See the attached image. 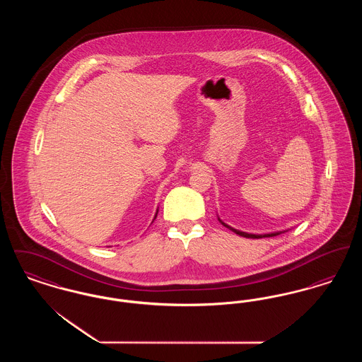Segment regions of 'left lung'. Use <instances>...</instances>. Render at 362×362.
<instances>
[{
  "label": "left lung",
  "instance_id": "obj_1",
  "mask_svg": "<svg viewBox=\"0 0 362 362\" xmlns=\"http://www.w3.org/2000/svg\"><path fill=\"white\" fill-rule=\"evenodd\" d=\"M218 221L221 223V224L226 226L228 229H230L232 232H235L236 235H239V236H243V238H248V239H262V238H273V236H276V235H281V233H284V232H286V230H279V232H272V233H263V235H255V233H247V232H241L239 229H235V228H232V226H229L228 224H225L224 221H221L220 218H218Z\"/></svg>",
  "mask_w": 362,
  "mask_h": 362
}]
</instances>
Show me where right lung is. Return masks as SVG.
Segmentation results:
<instances>
[{
	"instance_id": "add662e5",
	"label": "right lung",
	"mask_w": 362,
	"mask_h": 362,
	"mask_svg": "<svg viewBox=\"0 0 362 362\" xmlns=\"http://www.w3.org/2000/svg\"><path fill=\"white\" fill-rule=\"evenodd\" d=\"M157 211H158V209H157ZM157 211H156V216H155V218H153V221H155L156 217H157ZM153 221H152V223H153Z\"/></svg>"
}]
</instances>
